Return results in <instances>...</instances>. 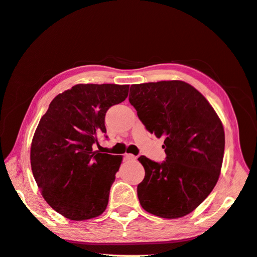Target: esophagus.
I'll return each mask as SVG.
<instances>
[{
    "label": "esophagus",
    "instance_id": "1",
    "mask_svg": "<svg viewBox=\"0 0 257 257\" xmlns=\"http://www.w3.org/2000/svg\"><path fill=\"white\" fill-rule=\"evenodd\" d=\"M136 159V157L134 156V154H129V153H127V154H124V160H128V161H132V160H135Z\"/></svg>",
    "mask_w": 257,
    "mask_h": 257
}]
</instances>
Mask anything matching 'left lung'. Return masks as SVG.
<instances>
[{
  "label": "left lung",
  "mask_w": 257,
  "mask_h": 257,
  "mask_svg": "<svg viewBox=\"0 0 257 257\" xmlns=\"http://www.w3.org/2000/svg\"><path fill=\"white\" fill-rule=\"evenodd\" d=\"M129 101L149 133L164 138L162 162L141 156L145 177L137 186L141 206L150 214L178 218L208 197L221 173L223 124L197 89L183 81L130 87Z\"/></svg>",
  "instance_id": "obj_1"
}]
</instances>
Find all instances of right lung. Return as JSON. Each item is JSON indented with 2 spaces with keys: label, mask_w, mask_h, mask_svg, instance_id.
Listing matches in <instances>:
<instances>
[{
  "label": "right lung",
  "mask_w": 257,
  "mask_h": 257,
  "mask_svg": "<svg viewBox=\"0 0 257 257\" xmlns=\"http://www.w3.org/2000/svg\"><path fill=\"white\" fill-rule=\"evenodd\" d=\"M128 90L119 84L73 85L41 117L32 141V172L49 206L68 219H90L106 209L122 157L92 146L106 134L107 109L127 98Z\"/></svg>",
  "instance_id": "add662e5"
}]
</instances>
